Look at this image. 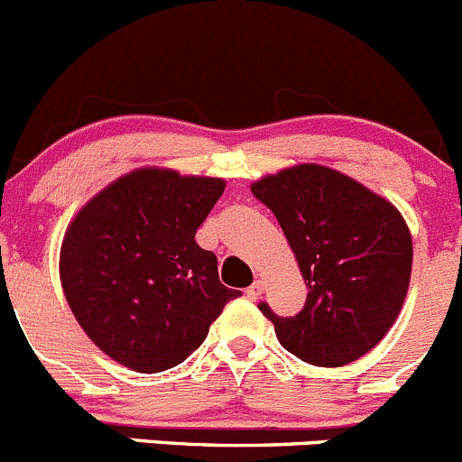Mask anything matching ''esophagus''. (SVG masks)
<instances>
[{"label":"esophagus","mask_w":462,"mask_h":462,"mask_svg":"<svg viewBox=\"0 0 462 462\" xmlns=\"http://www.w3.org/2000/svg\"><path fill=\"white\" fill-rule=\"evenodd\" d=\"M262 290H264V284H262V280H255V282L251 284V287H245V296H248V299H260L262 296Z\"/></svg>","instance_id":"obj_1"}]
</instances>
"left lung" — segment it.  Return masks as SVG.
Masks as SVG:
<instances>
[{"label": "left lung", "mask_w": 462, "mask_h": 462, "mask_svg": "<svg viewBox=\"0 0 462 462\" xmlns=\"http://www.w3.org/2000/svg\"><path fill=\"white\" fill-rule=\"evenodd\" d=\"M251 191L278 218L308 287L296 317L260 303L280 344L319 367H342L372 351L411 284L412 239L399 209L319 163L266 175Z\"/></svg>", "instance_id": "8db88e82"}]
</instances>
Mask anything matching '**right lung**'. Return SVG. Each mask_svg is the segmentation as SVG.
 I'll use <instances>...</instances> for the list:
<instances>
[{"mask_svg":"<svg viewBox=\"0 0 462 462\" xmlns=\"http://www.w3.org/2000/svg\"><path fill=\"white\" fill-rule=\"evenodd\" d=\"M218 178L139 168L77 211L61 244L63 294L95 346L141 374L171 369L202 342L227 300L196 230L223 196Z\"/></svg>","mask_w":462,"mask_h":462,"instance_id":"add662e5","label":"right lung"}]
</instances>
